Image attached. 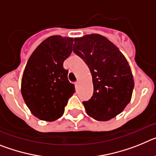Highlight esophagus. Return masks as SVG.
I'll use <instances>...</instances> for the list:
<instances>
[{
    "label": "esophagus",
    "instance_id": "34e87169",
    "mask_svg": "<svg viewBox=\"0 0 156 156\" xmlns=\"http://www.w3.org/2000/svg\"><path fill=\"white\" fill-rule=\"evenodd\" d=\"M80 83V80H77L76 82V86H79Z\"/></svg>",
    "mask_w": 156,
    "mask_h": 156
}]
</instances>
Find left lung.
<instances>
[{"mask_svg": "<svg viewBox=\"0 0 156 156\" xmlns=\"http://www.w3.org/2000/svg\"><path fill=\"white\" fill-rule=\"evenodd\" d=\"M73 51L87 65L94 92L83 101L88 115L108 121L121 113L131 100L134 82L129 65L113 43L100 34L74 38Z\"/></svg>", "mask_w": 156, "mask_h": 156, "instance_id": "8db88e82", "label": "left lung"}]
</instances>
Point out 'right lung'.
I'll use <instances>...</instances> for the list:
<instances>
[{
    "label": "right lung",
    "instance_id": "add662e5",
    "mask_svg": "<svg viewBox=\"0 0 156 156\" xmlns=\"http://www.w3.org/2000/svg\"><path fill=\"white\" fill-rule=\"evenodd\" d=\"M73 38L51 36L32 53L25 67L21 94L31 113L41 120L53 122L63 115L75 92L63 62L72 53Z\"/></svg>",
    "mask_w": 156,
    "mask_h": 156
}]
</instances>
